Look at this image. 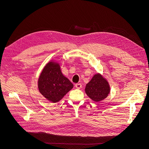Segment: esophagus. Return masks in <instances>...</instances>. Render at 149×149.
Masks as SVG:
<instances>
[{
    "label": "esophagus",
    "mask_w": 149,
    "mask_h": 149,
    "mask_svg": "<svg viewBox=\"0 0 149 149\" xmlns=\"http://www.w3.org/2000/svg\"><path fill=\"white\" fill-rule=\"evenodd\" d=\"M75 87L77 89H80L81 88V87H82V85L80 83H77V84H76L75 85Z\"/></svg>",
    "instance_id": "obj_1"
}]
</instances>
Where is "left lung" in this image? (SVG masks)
I'll return each instance as SVG.
<instances>
[{"label":"left lung","instance_id":"8db88e82","mask_svg":"<svg viewBox=\"0 0 149 149\" xmlns=\"http://www.w3.org/2000/svg\"><path fill=\"white\" fill-rule=\"evenodd\" d=\"M86 93L94 101H102L107 97L110 93L108 82L99 74L95 75L86 85Z\"/></svg>","mask_w":149,"mask_h":149}]
</instances>
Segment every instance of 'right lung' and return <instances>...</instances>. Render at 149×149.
I'll use <instances>...</instances> for the list:
<instances>
[{
  "label": "right lung",
  "mask_w": 149,
  "mask_h": 149,
  "mask_svg": "<svg viewBox=\"0 0 149 149\" xmlns=\"http://www.w3.org/2000/svg\"><path fill=\"white\" fill-rule=\"evenodd\" d=\"M73 88V84L61 73L59 64L49 62L44 67L38 81V88L48 100L56 102Z\"/></svg>",
  "instance_id": "add662e5"
}]
</instances>
